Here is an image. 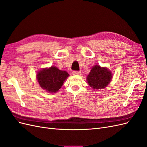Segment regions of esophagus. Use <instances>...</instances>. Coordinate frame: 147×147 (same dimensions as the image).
<instances>
[{
	"label": "esophagus",
	"instance_id": "34e87169",
	"mask_svg": "<svg viewBox=\"0 0 147 147\" xmlns=\"http://www.w3.org/2000/svg\"><path fill=\"white\" fill-rule=\"evenodd\" d=\"M72 74L74 75H81V72H80V71H73Z\"/></svg>",
	"mask_w": 147,
	"mask_h": 147
}]
</instances>
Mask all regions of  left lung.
<instances>
[{"label":"left lung","instance_id":"left-lung-1","mask_svg":"<svg viewBox=\"0 0 147 147\" xmlns=\"http://www.w3.org/2000/svg\"><path fill=\"white\" fill-rule=\"evenodd\" d=\"M112 74L105 67L95 65L91 69L87 77V81L91 87L99 90L106 87L112 80Z\"/></svg>","mask_w":147,"mask_h":147}]
</instances>
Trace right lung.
Returning <instances> with one entry per match:
<instances>
[{
    "label": "right lung",
    "mask_w": 147,
    "mask_h": 147,
    "mask_svg": "<svg viewBox=\"0 0 147 147\" xmlns=\"http://www.w3.org/2000/svg\"><path fill=\"white\" fill-rule=\"evenodd\" d=\"M69 76L65 71H62L55 67L44 69L38 72L37 75L38 82L43 90L50 92L59 90L65 79Z\"/></svg>",
    "instance_id": "add662e5"
}]
</instances>
